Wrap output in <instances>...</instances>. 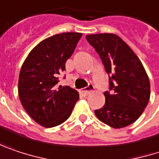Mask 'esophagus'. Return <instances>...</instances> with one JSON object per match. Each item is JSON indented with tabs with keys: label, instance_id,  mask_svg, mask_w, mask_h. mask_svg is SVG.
<instances>
[{
	"label": "esophagus",
	"instance_id": "34e87169",
	"mask_svg": "<svg viewBox=\"0 0 159 159\" xmlns=\"http://www.w3.org/2000/svg\"><path fill=\"white\" fill-rule=\"evenodd\" d=\"M93 89H94L93 85L89 84V85H88L87 87H85V88H84V89L82 90V93L84 94V95H88V94H90L91 93H92Z\"/></svg>",
	"mask_w": 159,
	"mask_h": 159
}]
</instances>
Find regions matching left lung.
Segmentation results:
<instances>
[{
  "mask_svg": "<svg viewBox=\"0 0 159 159\" xmlns=\"http://www.w3.org/2000/svg\"><path fill=\"white\" fill-rule=\"evenodd\" d=\"M85 38L99 54L109 75V91L104 93L106 104L94 111L95 116L114 128L133 124L150 97V83L142 63L116 34H97Z\"/></svg>",
  "mask_w": 159,
  "mask_h": 159,
  "instance_id": "8db88e82",
  "label": "left lung"
}]
</instances>
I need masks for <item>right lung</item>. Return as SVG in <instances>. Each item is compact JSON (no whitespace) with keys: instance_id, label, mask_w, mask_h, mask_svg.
Segmentation results:
<instances>
[{"instance_id":"obj_1","label":"right lung","mask_w":159,"mask_h":159,"mask_svg":"<svg viewBox=\"0 0 159 159\" xmlns=\"http://www.w3.org/2000/svg\"><path fill=\"white\" fill-rule=\"evenodd\" d=\"M82 34L63 33L51 36L30 52L19 75L18 94L23 108L39 125L53 127L70 116L79 94L70 86H58Z\"/></svg>"}]
</instances>
